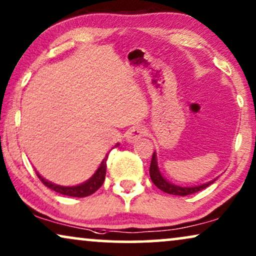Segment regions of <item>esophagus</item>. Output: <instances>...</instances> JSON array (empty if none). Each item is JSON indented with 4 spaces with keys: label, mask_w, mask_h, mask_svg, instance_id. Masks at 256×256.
I'll list each match as a JSON object with an SVG mask.
<instances>
[{
    "label": "esophagus",
    "mask_w": 256,
    "mask_h": 256,
    "mask_svg": "<svg viewBox=\"0 0 256 256\" xmlns=\"http://www.w3.org/2000/svg\"><path fill=\"white\" fill-rule=\"evenodd\" d=\"M146 135V128L142 127V126H135V127L130 128L126 135V138L129 143L138 141L140 138H143Z\"/></svg>",
    "instance_id": "esophagus-1"
}]
</instances>
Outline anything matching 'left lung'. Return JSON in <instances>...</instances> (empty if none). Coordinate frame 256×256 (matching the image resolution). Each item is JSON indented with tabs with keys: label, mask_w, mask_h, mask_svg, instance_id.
I'll list each match as a JSON object with an SVG mask.
<instances>
[{
	"label": "left lung",
	"mask_w": 256,
	"mask_h": 256,
	"mask_svg": "<svg viewBox=\"0 0 256 256\" xmlns=\"http://www.w3.org/2000/svg\"><path fill=\"white\" fill-rule=\"evenodd\" d=\"M150 178H152V183L156 185L160 190L169 194H174V196H188L192 194H196V192L202 190V188H208V185H211L213 182H214L216 178L213 180H210L208 183H204L202 185H194V186H180V185L170 183L169 180H166V178L163 177V174H160L158 164H157V155L156 152L152 154V163H150V169H149Z\"/></svg>",
	"instance_id": "left-lung-1"
}]
</instances>
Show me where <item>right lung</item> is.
Masks as SVG:
<instances>
[{"mask_svg":"<svg viewBox=\"0 0 256 256\" xmlns=\"http://www.w3.org/2000/svg\"><path fill=\"white\" fill-rule=\"evenodd\" d=\"M120 146V143H116L114 146ZM107 158H108V154H106V156H104L102 162L100 163L99 168H98L96 171L94 172V174L90 178V180H87L86 182H84V183L79 184V185H74V186H62V185L54 184V183H52V182L45 180V178L42 177L40 174L37 172V171H36V174H37L38 178H40V180H42V183H43L45 186H48V188H51V190L58 192V194L68 196V197H78V198L87 197V196L93 194L94 192H96L99 188H101V185L104 184V177H106V169H107L106 160H107Z\"/></svg>","mask_w":256,"mask_h":256,"instance_id":"1","label":"right lung"}]
</instances>
